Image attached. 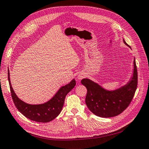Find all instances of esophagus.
Listing matches in <instances>:
<instances>
[{
  "instance_id": "obj_1",
  "label": "esophagus",
  "mask_w": 149,
  "mask_h": 149,
  "mask_svg": "<svg viewBox=\"0 0 149 149\" xmlns=\"http://www.w3.org/2000/svg\"><path fill=\"white\" fill-rule=\"evenodd\" d=\"M84 77H85V75H84V74H78V79L79 80H81V79H82Z\"/></svg>"
}]
</instances>
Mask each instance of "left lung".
I'll list each match as a JSON object with an SVG mask.
<instances>
[{
    "instance_id": "1",
    "label": "left lung",
    "mask_w": 149,
    "mask_h": 149,
    "mask_svg": "<svg viewBox=\"0 0 149 149\" xmlns=\"http://www.w3.org/2000/svg\"><path fill=\"white\" fill-rule=\"evenodd\" d=\"M123 42L130 47L124 39ZM81 83L87 89L86 103L93 114L102 118L116 116L125 111L129 105L137 89L138 72L135 58L132 77L125 86L116 90L105 89L88 78L82 79Z\"/></svg>"
}]
</instances>
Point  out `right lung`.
<instances>
[{"label":"right lung","instance_id":"add662e5","mask_svg":"<svg viewBox=\"0 0 149 149\" xmlns=\"http://www.w3.org/2000/svg\"><path fill=\"white\" fill-rule=\"evenodd\" d=\"M8 81L12 99L17 109L28 119L42 123L49 122L58 116L62 109L65 96L76 85V81L73 79L70 83L60 87L54 96L48 102L42 104L32 105L27 104L18 98L11 86L9 71Z\"/></svg>","mask_w":149,"mask_h":149}]
</instances>
